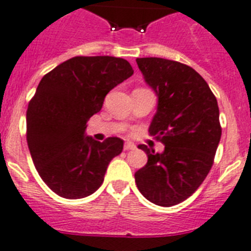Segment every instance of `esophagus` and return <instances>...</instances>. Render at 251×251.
Instances as JSON below:
<instances>
[{"instance_id": "34e87169", "label": "esophagus", "mask_w": 251, "mask_h": 251, "mask_svg": "<svg viewBox=\"0 0 251 251\" xmlns=\"http://www.w3.org/2000/svg\"><path fill=\"white\" fill-rule=\"evenodd\" d=\"M136 149V145L133 142L131 141H127L124 144V150H135Z\"/></svg>"}]
</instances>
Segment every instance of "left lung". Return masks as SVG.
<instances>
[{"label":"left lung","instance_id":"left-lung-1","mask_svg":"<svg viewBox=\"0 0 251 251\" xmlns=\"http://www.w3.org/2000/svg\"><path fill=\"white\" fill-rule=\"evenodd\" d=\"M136 62L158 98L149 133L164 145L162 153L138 145L148 163L136 171V185L146 200L170 207L190 197L211 170L222 136L218 101L189 66L155 57Z\"/></svg>","mask_w":251,"mask_h":251}]
</instances>
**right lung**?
I'll use <instances>...</instances> for the list:
<instances>
[{
	"instance_id": "obj_1",
	"label": "right lung",
	"mask_w": 251,
	"mask_h": 251,
	"mask_svg": "<svg viewBox=\"0 0 251 251\" xmlns=\"http://www.w3.org/2000/svg\"><path fill=\"white\" fill-rule=\"evenodd\" d=\"M133 75L123 58L74 57L46 74L27 110V142L36 170L54 193L69 200L101 186L123 140L85 136L87 122L118 84Z\"/></svg>"
}]
</instances>
